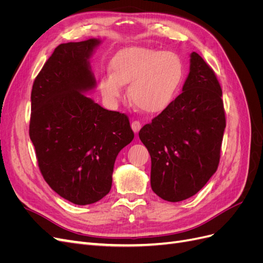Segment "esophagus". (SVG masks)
Listing matches in <instances>:
<instances>
[{"mask_svg":"<svg viewBox=\"0 0 263 263\" xmlns=\"http://www.w3.org/2000/svg\"><path fill=\"white\" fill-rule=\"evenodd\" d=\"M130 126H132V129L134 130L135 134H137V133L140 130V128H141V124H140V122H138V121L132 122Z\"/></svg>","mask_w":263,"mask_h":263,"instance_id":"esophagus-1","label":"esophagus"}]
</instances>
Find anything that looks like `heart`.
I'll use <instances>...</instances> for the list:
<instances>
[{
    "mask_svg": "<svg viewBox=\"0 0 263 263\" xmlns=\"http://www.w3.org/2000/svg\"><path fill=\"white\" fill-rule=\"evenodd\" d=\"M110 72L99 79V89L109 105L123 98L129 84V99L146 113H158L168 106L182 82L184 68L173 51H159L132 46L117 51L109 62Z\"/></svg>",
    "mask_w": 263,
    "mask_h": 263,
    "instance_id": "obj_1",
    "label": "heart"
}]
</instances>
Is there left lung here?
<instances>
[{"mask_svg":"<svg viewBox=\"0 0 263 263\" xmlns=\"http://www.w3.org/2000/svg\"><path fill=\"white\" fill-rule=\"evenodd\" d=\"M190 57L182 93L139 132L151 157V189L168 202L195 195L216 172L226 127L216 76L200 54Z\"/></svg>","mask_w":263,"mask_h":263,"instance_id":"1","label":"left lung"}]
</instances>
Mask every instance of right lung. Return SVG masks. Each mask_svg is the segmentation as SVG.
Listing matches in <instances>:
<instances>
[{
    "mask_svg": "<svg viewBox=\"0 0 263 263\" xmlns=\"http://www.w3.org/2000/svg\"><path fill=\"white\" fill-rule=\"evenodd\" d=\"M100 44L91 38L59 45L30 97L29 137L39 169L55 193L77 205L109 192L116 157L134 139L128 117L85 95L97 86L90 58Z\"/></svg>",
    "mask_w": 263,
    "mask_h": 263,
    "instance_id": "add662e5",
    "label": "right lung"
}]
</instances>
